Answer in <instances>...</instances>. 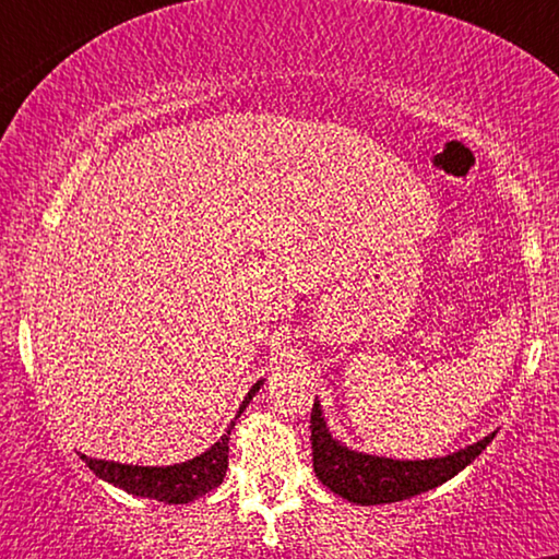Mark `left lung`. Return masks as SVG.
<instances>
[{
    "mask_svg": "<svg viewBox=\"0 0 559 559\" xmlns=\"http://www.w3.org/2000/svg\"><path fill=\"white\" fill-rule=\"evenodd\" d=\"M495 435L484 437L471 448L452 452L448 457H431V461H392V457L366 455V452L347 450L326 429L321 405L311 408V450L313 471L319 481L334 495L345 497L356 504H384L403 502L408 497L421 495L450 481L461 474L468 463H474Z\"/></svg>",
    "mask_w": 559,
    "mask_h": 559,
    "instance_id": "left-lung-1",
    "label": "left lung"
}]
</instances>
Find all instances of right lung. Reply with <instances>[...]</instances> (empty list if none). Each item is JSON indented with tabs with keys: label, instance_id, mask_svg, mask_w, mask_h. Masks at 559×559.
Masks as SVG:
<instances>
[{
	"label": "right lung",
	"instance_id": "right-lung-1",
	"mask_svg": "<svg viewBox=\"0 0 559 559\" xmlns=\"http://www.w3.org/2000/svg\"><path fill=\"white\" fill-rule=\"evenodd\" d=\"M264 382H255L248 392V397L242 400L240 411H246V405L251 403L259 386ZM235 426V424H233ZM227 442H229V429L219 442H214L206 452H201L199 457L188 463L167 465V468H151V465H122L115 461H96V457H85L83 461L91 471L104 481L115 484L124 491L135 497H148V500L167 502V504H186L199 500L201 495L219 487L222 478L227 474Z\"/></svg>",
	"mask_w": 559,
	"mask_h": 559
}]
</instances>
